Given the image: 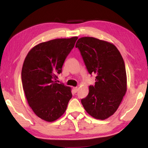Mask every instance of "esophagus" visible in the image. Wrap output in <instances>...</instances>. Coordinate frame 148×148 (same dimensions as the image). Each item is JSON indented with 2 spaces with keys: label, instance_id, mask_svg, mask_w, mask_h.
<instances>
[{
  "label": "esophagus",
  "instance_id": "obj_1",
  "mask_svg": "<svg viewBox=\"0 0 148 148\" xmlns=\"http://www.w3.org/2000/svg\"><path fill=\"white\" fill-rule=\"evenodd\" d=\"M73 90H74V92H77V91H78V87H73Z\"/></svg>",
  "mask_w": 148,
  "mask_h": 148
}]
</instances>
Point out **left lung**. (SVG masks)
<instances>
[{
  "label": "left lung",
  "mask_w": 148,
  "mask_h": 148,
  "mask_svg": "<svg viewBox=\"0 0 148 148\" xmlns=\"http://www.w3.org/2000/svg\"><path fill=\"white\" fill-rule=\"evenodd\" d=\"M79 49L87 71L95 75V86L81 100L84 109L95 119L104 120L118 108L127 91V74L121 53L113 44L93 38L78 39Z\"/></svg>",
  "instance_id": "obj_1"
}]
</instances>
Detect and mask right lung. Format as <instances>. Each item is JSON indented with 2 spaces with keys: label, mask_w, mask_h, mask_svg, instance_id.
<instances>
[{
  "label": "right lung",
  "mask_w": 148,
  "mask_h": 148,
  "mask_svg": "<svg viewBox=\"0 0 148 148\" xmlns=\"http://www.w3.org/2000/svg\"><path fill=\"white\" fill-rule=\"evenodd\" d=\"M77 39L74 36L42 42L32 47L25 59L21 71L25 94L34 114L44 121L59 119L72 98L71 87L56 80Z\"/></svg>",
  "instance_id": "obj_1"
}]
</instances>
